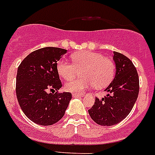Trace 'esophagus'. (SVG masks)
Returning <instances> with one entry per match:
<instances>
[{"label":"esophagus","instance_id":"34e87169","mask_svg":"<svg viewBox=\"0 0 155 155\" xmlns=\"http://www.w3.org/2000/svg\"><path fill=\"white\" fill-rule=\"evenodd\" d=\"M84 95L83 94H77V93H73L72 97H75V98H77V97H82Z\"/></svg>","mask_w":155,"mask_h":155}]
</instances>
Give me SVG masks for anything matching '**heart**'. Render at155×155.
I'll return each instance as SVG.
<instances>
[{
  "instance_id": "heart-1",
  "label": "heart",
  "mask_w": 155,
  "mask_h": 155,
  "mask_svg": "<svg viewBox=\"0 0 155 155\" xmlns=\"http://www.w3.org/2000/svg\"><path fill=\"white\" fill-rule=\"evenodd\" d=\"M72 63L61 59L57 63V71L64 80H72L79 72L84 77L66 83V91L73 93H82L90 87L102 88L113 80L115 74V64L109 58L101 53L81 51L71 55Z\"/></svg>"
}]
</instances>
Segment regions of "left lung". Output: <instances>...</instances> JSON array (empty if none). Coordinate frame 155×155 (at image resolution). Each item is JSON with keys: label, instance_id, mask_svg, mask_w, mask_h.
I'll return each instance as SVG.
<instances>
[{"label": "left lung", "instance_id": "1", "mask_svg": "<svg viewBox=\"0 0 155 155\" xmlns=\"http://www.w3.org/2000/svg\"><path fill=\"white\" fill-rule=\"evenodd\" d=\"M113 54L116 72L105 89L108 94L102 99L96 98L88 110L92 120L103 126H111L124 120L132 110L139 92V79L134 65L122 54Z\"/></svg>", "mask_w": 155, "mask_h": 155}]
</instances>
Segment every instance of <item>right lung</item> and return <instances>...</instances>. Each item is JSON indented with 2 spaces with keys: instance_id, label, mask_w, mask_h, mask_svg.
<instances>
[{
  "instance_id": "1",
  "label": "right lung",
  "mask_w": 155,
  "mask_h": 155,
  "mask_svg": "<svg viewBox=\"0 0 155 155\" xmlns=\"http://www.w3.org/2000/svg\"><path fill=\"white\" fill-rule=\"evenodd\" d=\"M67 50L44 47L28 54L18 68L16 94L25 115L40 125H51L65 114L71 93H51L62 87L57 62Z\"/></svg>"
}]
</instances>
